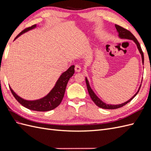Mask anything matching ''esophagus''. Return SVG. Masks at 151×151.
I'll use <instances>...</instances> for the list:
<instances>
[{"mask_svg":"<svg viewBox=\"0 0 151 151\" xmlns=\"http://www.w3.org/2000/svg\"><path fill=\"white\" fill-rule=\"evenodd\" d=\"M75 70L77 72H79L81 70V67L79 65H76L75 66Z\"/></svg>","mask_w":151,"mask_h":151,"instance_id":"34e87169","label":"esophagus"}]
</instances>
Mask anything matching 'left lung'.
Here are the masks:
<instances>
[{
    "label": "left lung",
    "instance_id": "obj_1",
    "mask_svg": "<svg viewBox=\"0 0 151 151\" xmlns=\"http://www.w3.org/2000/svg\"><path fill=\"white\" fill-rule=\"evenodd\" d=\"M115 28L116 29V31L118 33V36L119 38H122V39H127V40H133L134 42L135 43V44L137 45V48L139 50V51L140 52V53L141 54V57H142V63L144 64V53L142 52V48L140 47V45L139 43V42L137 41V40L136 39V38L134 36V35L132 34L130 31H129V30H127L125 28H122V26H120L118 25L115 24ZM86 85H87V88H88V93L89 94L90 97L91 98V99L93 100V101L97 105V106L99 108H101L103 109H116V108H121L122 106H124V105L127 104L128 103H129L132 99H133V98L137 94V93H139V91L140 90V88L141 87V85L140 86L139 90L137 91L134 95V96H132L129 101H127L125 103L120 104H108L104 103L103 101H102L101 99H100L96 94L94 93V91L92 90V89L91 88L89 81L87 79V77H86Z\"/></svg>",
    "mask_w": 151,
    "mask_h": 151
}]
</instances>
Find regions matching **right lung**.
Here are the masks:
<instances>
[{
  "mask_svg": "<svg viewBox=\"0 0 151 151\" xmlns=\"http://www.w3.org/2000/svg\"><path fill=\"white\" fill-rule=\"evenodd\" d=\"M36 27V24H35L24 29L16 36L14 40L19 37L22 34L35 28ZM74 65H71L65 72L62 73L53 88L50 91V92L46 96L40 99L28 101V100L22 99L14 92L11 87H9L11 91L17 101L26 108L37 111H47L52 110V109L57 108L62 102V99L64 96L67 83L70 77L74 74Z\"/></svg>",
  "mask_w": 151,
  "mask_h": 151,
  "instance_id": "right-lung-1",
  "label": "right lung"
}]
</instances>
